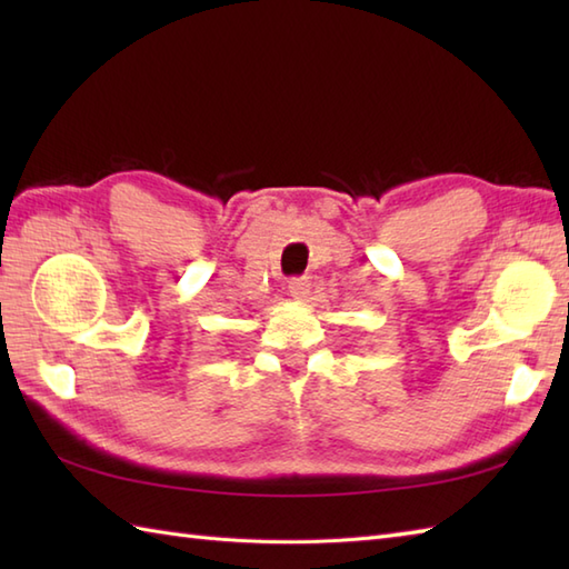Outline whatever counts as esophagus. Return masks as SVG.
<instances>
[{
  "label": "esophagus",
  "instance_id": "34e87169",
  "mask_svg": "<svg viewBox=\"0 0 569 569\" xmlns=\"http://www.w3.org/2000/svg\"><path fill=\"white\" fill-rule=\"evenodd\" d=\"M288 293L296 300H306L310 296V281L308 278H291V281H288Z\"/></svg>",
  "mask_w": 569,
  "mask_h": 569
}]
</instances>
